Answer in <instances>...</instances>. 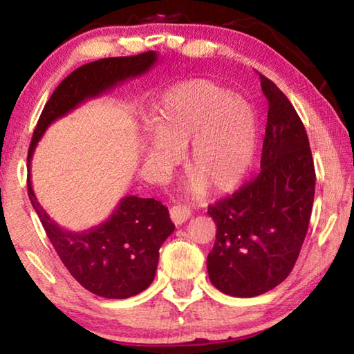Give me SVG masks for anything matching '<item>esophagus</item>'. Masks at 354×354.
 Listing matches in <instances>:
<instances>
[{
    "instance_id": "obj_1",
    "label": "esophagus",
    "mask_w": 354,
    "mask_h": 354,
    "mask_svg": "<svg viewBox=\"0 0 354 354\" xmlns=\"http://www.w3.org/2000/svg\"><path fill=\"white\" fill-rule=\"evenodd\" d=\"M190 209L185 207V206H173L170 209V217L173 220V223H175L176 226L185 223L190 218Z\"/></svg>"
}]
</instances>
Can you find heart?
Segmentation results:
<instances>
[{
  "label": "heart",
  "instance_id": "b5f03b06",
  "mask_svg": "<svg viewBox=\"0 0 354 354\" xmlns=\"http://www.w3.org/2000/svg\"><path fill=\"white\" fill-rule=\"evenodd\" d=\"M149 127L158 140H147L145 156L164 169L184 151L189 190L214 194L241 184L253 165L259 123L248 100L209 80L170 87L153 107Z\"/></svg>",
  "mask_w": 354,
  "mask_h": 354
}]
</instances>
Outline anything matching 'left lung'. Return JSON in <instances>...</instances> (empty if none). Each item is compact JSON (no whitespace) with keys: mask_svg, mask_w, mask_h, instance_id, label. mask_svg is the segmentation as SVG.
<instances>
[{"mask_svg":"<svg viewBox=\"0 0 354 354\" xmlns=\"http://www.w3.org/2000/svg\"><path fill=\"white\" fill-rule=\"evenodd\" d=\"M268 101L261 173L207 214L217 236L207 273L231 297L262 295L289 277L306 237L315 194L309 139L295 107L259 75Z\"/></svg>","mask_w":354,"mask_h":354,"instance_id":"obj_1","label":"left lung"}]
</instances>
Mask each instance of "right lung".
I'll list each match as a JSON object with an SVG mask.
<instances>
[{"label":"right lung","mask_w":354,"mask_h":354,"mask_svg":"<svg viewBox=\"0 0 354 354\" xmlns=\"http://www.w3.org/2000/svg\"><path fill=\"white\" fill-rule=\"evenodd\" d=\"M158 61L154 51L106 57L76 68L46 101L28 151V195L48 239L67 270L84 289L103 298L134 297L153 283L159 248L173 231L169 209L154 198L124 196L101 223L82 232L59 226L40 206L31 185V159L37 142L55 120L120 82L140 76Z\"/></svg>","instance_id":"1"}]
</instances>
